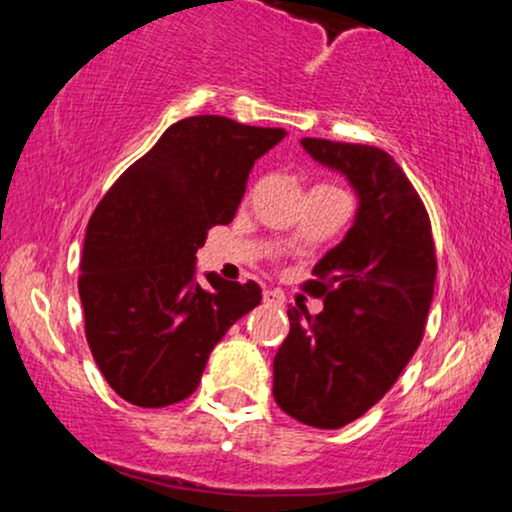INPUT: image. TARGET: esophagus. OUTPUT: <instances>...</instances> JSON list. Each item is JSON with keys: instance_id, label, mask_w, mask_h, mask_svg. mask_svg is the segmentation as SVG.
Returning <instances> with one entry per match:
<instances>
[{"instance_id": "obj_1", "label": "esophagus", "mask_w": 512, "mask_h": 512, "mask_svg": "<svg viewBox=\"0 0 512 512\" xmlns=\"http://www.w3.org/2000/svg\"><path fill=\"white\" fill-rule=\"evenodd\" d=\"M284 293L281 291H276V289H264V303L267 305H272V308H281V305H284Z\"/></svg>"}]
</instances>
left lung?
I'll return each mask as SVG.
<instances>
[{
	"mask_svg": "<svg viewBox=\"0 0 512 512\" xmlns=\"http://www.w3.org/2000/svg\"><path fill=\"white\" fill-rule=\"evenodd\" d=\"M320 166L344 175L358 207L342 243L313 267L305 291L322 313L289 308L274 356V399L313 428H342L395 385L424 337L436 286L431 221L383 149L303 137Z\"/></svg>",
	"mask_w": 512,
	"mask_h": 512,
	"instance_id": "obj_1",
	"label": "left lung"
}]
</instances>
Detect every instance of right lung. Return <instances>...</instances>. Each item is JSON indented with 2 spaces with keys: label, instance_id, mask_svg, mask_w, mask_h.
I'll return each instance as SVG.
<instances>
[{
  "label": "right lung",
  "instance_id": "add662e5",
  "mask_svg": "<svg viewBox=\"0 0 512 512\" xmlns=\"http://www.w3.org/2000/svg\"><path fill=\"white\" fill-rule=\"evenodd\" d=\"M284 137L219 115L185 117L93 211L79 267L86 339L129 404L190 397L223 334L260 305L255 281L207 272L209 286L199 284L197 250L209 228L233 221L255 161Z\"/></svg>",
  "mask_w": 512,
  "mask_h": 512
}]
</instances>
